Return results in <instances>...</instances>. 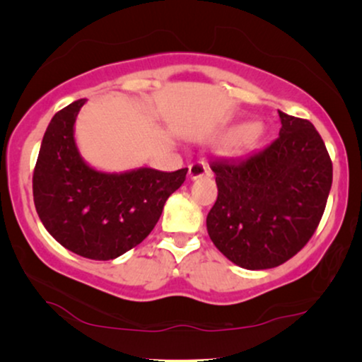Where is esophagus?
Listing matches in <instances>:
<instances>
[{"mask_svg": "<svg viewBox=\"0 0 362 362\" xmlns=\"http://www.w3.org/2000/svg\"><path fill=\"white\" fill-rule=\"evenodd\" d=\"M207 165L204 161H196L189 165V170H187V175H189L191 180H197V177L207 175Z\"/></svg>", "mask_w": 362, "mask_h": 362, "instance_id": "1", "label": "esophagus"}]
</instances>
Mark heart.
Returning <instances> with one entry per match:
<instances>
[{
  "label": "heart",
  "instance_id": "b5f03b06",
  "mask_svg": "<svg viewBox=\"0 0 362 362\" xmlns=\"http://www.w3.org/2000/svg\"><path fill=\"white\" fill-rule=\"evenodd\" d=\"M260 135V128L254 125V123H245V125H240L232 130L230 136V150L232 151H245L254 145L257 138Z\"/></svg>",
  "mask_w": 362,
  "mask_h": 362
}]
</instances>
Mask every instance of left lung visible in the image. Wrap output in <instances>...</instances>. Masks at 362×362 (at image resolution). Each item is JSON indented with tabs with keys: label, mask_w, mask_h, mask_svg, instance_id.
I'll return each mask as SVG.
<instances>
[{
	"label": "left lung",
	"mask_w": 362,
	"mask_h": 362,
	"mask_svg": "<svg viewBox=\"0 0 362 362\" xmlns=\"http://www.w3.org/2000/svg\"><path fill=\"white\" fill-rule=\"evenodd\" d=\"M279 138L240 160H214L217 201L207 234L247 270L274 269L315 234L333 182V165L308 120L279 112Z\"/></svg>",
	"instance_id": "left-lung-1"
}]
</instances>
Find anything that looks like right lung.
I'll return each mask as SVG.
<instances>
[{
  "mask_svg": "<svg viewBox=\"0 0 362 362\" xmlns=\"http://www.w3.org/2000/svg\"><path fill=\"white\" fill-rule=\"evenodd\" d=\"M86 98L52 117L33 175L34 206L49 234L74 254L113 260L153 230L187 168L98 171L78 153L74 125Z\"/></svg>",
  "mask_w": 362,
  "mask_h": 362,
  "instance_id": "right-lung-1",
  "label": "right lung"
}]
</instances>
